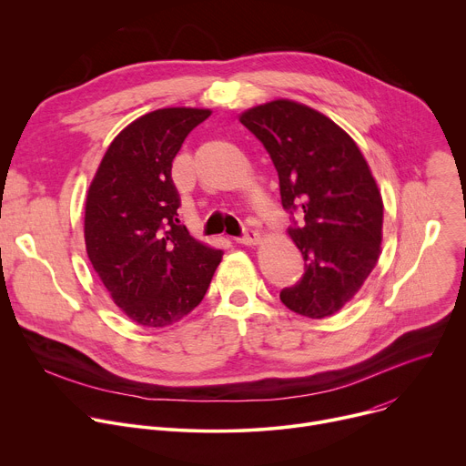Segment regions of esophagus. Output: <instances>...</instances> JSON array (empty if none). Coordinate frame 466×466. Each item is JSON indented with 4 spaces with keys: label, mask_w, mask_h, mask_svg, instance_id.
I'll return each mask as SVG.
<instances>
[{
    "label": "esophagus",
    "mask_w": 466,
    "mask_h": 466,
    "mask_svg": "<svg viewBox=\"0 0 466 466\" xmlns=\"http://www.w3.org/2000/svg\"><path fill=\"white\" fill-rule=\"evenodd\" d=\"M238 244H244V246H257L261 242V233L257 231V229H253V228H246V231H244V237H240V238H235Z\"/></svg>",
    "instance_id": "34e87169"
}]
</instances>
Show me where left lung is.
<instances>
[{"instance_id": "1", "label": "left lung", "mask_w": 466, "mask_h": 466, "mask_svg": "<svg viewBox=\"0 0 466 466\" xmlns=\"http://www.w3.org/2000/svg\"><path fill=\"white\" fill-rule=\"evenodd\" d=\"M263 142L279 176L289 229L305 261L299 283L279 298L290 311L326 319L359 292L381 255L383 199L355 140L331 118L292 99H274L238 116Z\"/></svg>"}]
</instances>
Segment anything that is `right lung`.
I'll use <instances>...</instances> for the list:
<instances>
[{
    "label": "right lung",
    "instance_id": "right-lung-1",
    "mask_svg": "<svg viewBox=\"0 0 466 466\" xmlns=\"http://www.w3.org/2000/svg\"><path fill=\"white\" fill-rule=\"evenodd\" d=\"M211 109L167 107L111 142L85 201L88 259L124 315L146 328L179 322L203 299L222 249L179 224L172 161Z\"/></svg>",
    "mask_w": 466,
    "mask_h": 466
}]
</instances>
